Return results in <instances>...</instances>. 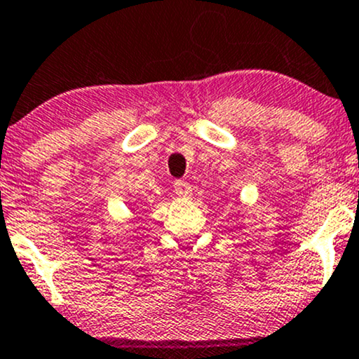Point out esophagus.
Segmentation results:
<instances>
[{"instance_id":"esophagus-1","label":"esophagus","mask_w":359,"mask_h":359,"mask_svg":"<svg viewBox=\"0 0 359 359\" xmlns=\"http://www.w3.org/2000/svg\"><path fill=\"white\" fill-rule=\"evenodd\" d=\"M175 193L178 196H183V198H188V196H191V184L184 180H176Z\"/></svg>"}]
</instances>
